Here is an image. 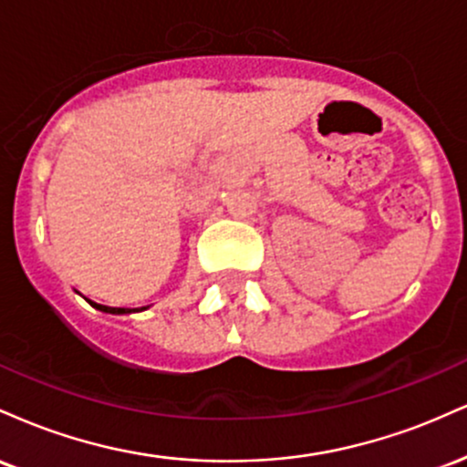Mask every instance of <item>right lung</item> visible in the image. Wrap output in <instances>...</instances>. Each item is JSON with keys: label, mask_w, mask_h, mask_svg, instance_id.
I'll use <instances>...</instances> for the list:
<instances>
[{"label": "right lung", "mask_w": 467, "mask_h": 467, "mask_svg": "<svg viewBox=\"0 0 467 467\" xmlns=\"http://www.w3.org/2000/svg\"><path fill=\"white\" fill-rule=\"evenodd\" d=\"M92 303V301H89ZM96 309H100V312H107V314H131V312H138V309H127V307H107V305H99V303H92ZM147 309V307H142Z\"/></svg>", "instance_id": "right-lung-1"}]
</instances>
